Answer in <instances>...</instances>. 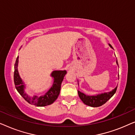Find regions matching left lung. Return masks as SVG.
I'll use <instances>...</instances> for the list:
<instances>
[{
	"instance_id": "left-lung-1",
	"label": "left lung",
	"mask_w": 135,
	"mask_h": 135,
	"mask_svg": "<svg viewBox=\"0 0 135 135\" xmlns=\"http://www.w3.org/2000/svg\"><path fill=\"white\" fill-rule=\"evenodd\" d=\"M109 46L111 48H112V45H110ZM113 49V48H112ZM117 64H118L117 60ZM119 65V64H118ZM117 86L112 90V91L108 92V93H104L100 94V95H98L95 96H88L85 95L84 93H81L80 91H78V94L81 100L84 102V104L86 105H88L89 106L91 107H99L102 106L103 104H104L111 98L112 96L114 95V93L116 92L117 90Z\"/></svg>"
}]
</instances>
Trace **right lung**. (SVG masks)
<instances>
[{"label":"right lung","mask_w":135,"mask_h":135,"mask_svg":"<svg viewBox=\"0 0 135 135\" xmlns=\"http://www.w3.org/2000/svg\"><path fill=\"white\" fill-rule=\"evenodd\" d=\"M18 56L16 58V62L15 63V71H14V83L16 89L17 90L21 97L29 103V104L35 105L37 106H45L50 105L54 102L57 99L60 94L61 90V85L63 80L64 75L66 74V71H55L51 73V75L54 78L53 85L50 89L49 90L45 95L41 97L34 96L33 97H29L28 95L25 93L24 88L25 85L23 82L20 78L18 71Z\"/></svg>","instance_id":"add662e5"}]
</instances>
